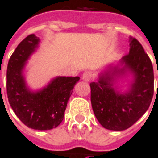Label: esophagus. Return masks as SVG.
Listing matches in <instances>:
<instances>
[{
	"instance_id": "esophagus-1",
	"label": "esophagus",
	"mask_w": 158,
	"mask_h": 158,
	"mask_svg": "<svg viewBox=\"0 0 158 158\" xmlns=\"http://www.w3.org/2000/svg\"><path fill=\"white\" fill-rule=\"evenodd\" d=\"M92 77H93L92 72H90V71H86L82 75V80L85 81H90L92 79Z\"/></svg>"
}]
</instances>
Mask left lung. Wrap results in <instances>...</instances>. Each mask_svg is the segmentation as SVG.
<instances>
[{"instance_id":"left-lung-1","label":"left lung","mask_w":158,"mask_h":158,"mask_svg":"<svg viewBox=\"0 0 158 158\" xmlns=\"http://www.w3.org/2000/svg\"><path fill=\"white\" fill-rule=\"evenodd\" d=\"M128 54L121 60L123 68L111 67L90 83L91 103L97 120L106 129L125 130L135 124L148 110L154 94L152 61L139 41L129 36ZM129 70L135 80L130 90L120 94L113 88L116 76Z\"/></svg>"}]
</instances>
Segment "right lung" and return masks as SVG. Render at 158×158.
<instances>
[{"mask_svg": "<svg viewBox=\"0 0 158 158\" xmlns=\"http://www.w3.org/2000/svg\"><path fill=\"white\" fill-rule=\"evenodd\" d=\"M39 41L34 34L30 35L13 52L6 70V93L12 109L24 125L37 130H49L63 121L68 100L80 77H56L41 91H30L23 70Z\"/></svg>", "mask_w": 158, "mask_h": 158, "instance_id": "obj_1", "label": "right lung"}]
</instances>
